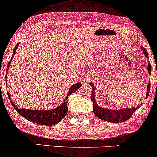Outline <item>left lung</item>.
<instances>
[{
	"mask_svg": "<svg viewBox=\"0 0 157 157\" xmlns=\"http://www.w3.org/2000/svg\"><path fill=\"white\" fill-rule=\"evenodd\" d=\"M141 48L142 49V51H143L144 55H145L147 58H149V55H148V52H147L146 49L142 46L141 47ZM151 67H152V66H151L150 63H148V71H149V74H151ZM90 85L92 86L93 89V93L91 94L90 98L93 101V104H94V108H93L94 113L97 117L101 119V120H104V121L110 122V123H120V122L127 121V120H129V119L131 117L133 113H134L138 108L141 107V104L138 105V106L135 107V108H131V109H119V110H111V109H103V108L100 107L95 101V94H94L96 90L95 86L91 82L90 83ZM149 90H150V82H149V84L147 86L146 98L149 97Z\"/></svg>",
	"mask_w": 157,
	"mask_h": 157,
	"instance_id": "8db88e82",
	"label": "left lung"
}]
</instances>
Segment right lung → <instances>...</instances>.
Returning a JSON list of instances; mask_svg holds the SVG:
<instances>
[{"label": "right lung", "instance_id": "add662e5", "mask_svg": "<svg viewBox=\"0 0 157 157\" xmlns=\"http://www.w3.org/2000/svg\"><path fill=\"white\" fill-rule=\"evenodd\" d=\"M19 45V43L16 45V48L14 49L13 54H12V57H13L15 53H16V48H17ZM12 57L11 58L10 61L8 63L7 69H8V67H9L11 61H12ZM81 86V82H77L74 84V85H72L70 87V89H69L68 94L67 96V98H65L63 103L60 106L57 107V108L54 109H51V110H31V109L19 108V107H17L16 105L13 103V101L11 100V98L9 97V94H8V95L12 106L15 108L16 112H19V114L21 115L22 116H23L26 120H29L30 122H33V123H37V124H41V125L52 126L55 125V124L59 123V121H61V120H63V118L66 116L67 111H68V109H67V101L68 96L75 93V91H77Z\"/></svg>", "mask_w": 157, "mask_h": 157}]
</instances>
